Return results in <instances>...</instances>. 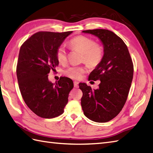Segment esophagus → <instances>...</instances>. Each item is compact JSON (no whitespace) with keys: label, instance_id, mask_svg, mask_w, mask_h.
I'll list each match as a JSON object with an SVG mask.
<instances>
[{"label":"esophagus","instance_id":"34e87169","mask_svg":"<svg viewBox=\"0 0 153 153\" xmlns=\"http://www.w3.org/2000/svg\"><path fill=\"white\" fill-rule=\"evenodd\" d=\"M74 86L75 88L79 87V82H77V81H74Z\"/></svg>","mask_w":153,"mask_h":153}]
</instances>
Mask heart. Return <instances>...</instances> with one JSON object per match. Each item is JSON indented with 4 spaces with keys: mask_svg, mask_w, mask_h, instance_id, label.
<instances>
[{
    "mask_svg": "<svg viewBox=\"0 0 153 153\" xmlns=\"http://www.w3.org/2000/svg\"><path fill=\"white\" fill-rule=\"evenodd\" d=\"M69 45L72 49L77 50L82 52L81 61L90 67H96L101 63L104 56L103 47L96 44L93 39L89 37L80 35L71 39ZM56 56L60 63L64 64L67 62V52L63 46H60L57 50ZM86 69L84 66H69L64 70V74L73 79H79L86 72Z\"/></svg>",
    "mask_w": 153,
    "mask_h": 153,
    "instance_id": "heart-1",
    "label": "heart"
}]
</instances>
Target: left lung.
<instances>
[{
  "label": "left lung",
  "instance_id": "obj_1",
  "mask_svg": "<svg viewBox=\"0 0 153 153\" xmlns=\"http://www.w3.org/2000/svg\"><path fill=\"white\" fill-rule=\"evenodd\" d=\"M102 42L104 56L91 71L88 80H100L99 88L92 90L80 83L84 114L96 123H107L117 117L126 101L133 79L134 65L127 46L116 34L107 29L83 30Z\"/></svg>",
  "mask_w": 153,
  "mask_h": 153
}]
</instances>
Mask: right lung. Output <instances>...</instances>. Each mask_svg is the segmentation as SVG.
Returning a JSON list of instances; mask_svg holds the SVG:
<instances>
[{
	"label": "right lung",
	"instance_id": "1",
	"mask_svg": "<svg viewBox=\"0 0 153 153\" xmlns=\"http://www.w3.org/2000/svg\"><path fill=\"white\" fill-rule=\"evenodd\" d=\"M72 33L38 32L20 48L16 69L19 88L26 105L40 117L59 116L68 102L73 80L63 76L53 84L48 74L59 64L57 48Z\"/></svg>",
	"mask_w": 153,
	"mask_h": 153
}]
</instances>
